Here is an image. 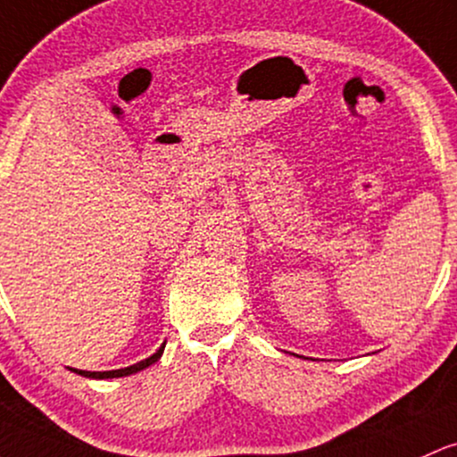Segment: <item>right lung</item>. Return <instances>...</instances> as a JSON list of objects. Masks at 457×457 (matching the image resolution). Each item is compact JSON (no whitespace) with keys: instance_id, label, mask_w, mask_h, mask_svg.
<instances>
[{"instance_id":"add662e5","label":"right lung","mask_w":457,"mask_h":457,"mask_svg":"<svg viewBox=\"0 0 457 457\" xmlns=\"http://www.w3.org/2000/svg\"><path fill=\"white\" fill-rule=\"evenodd\" d=\"M162 351H164V345H162V347H160L158 351H155L154 355H149L147 360H140V362L132 364V367H128V369H117V370H78V369H73V370H75V373L84 375V378H95V379L125 378V375H132V373H137V370H143V369H147L149 364L158 362V358H160V355H162Z\"/></svg>"}]
</instances>
